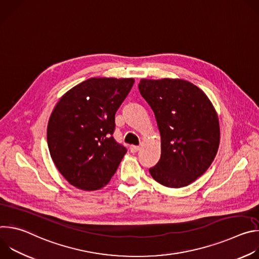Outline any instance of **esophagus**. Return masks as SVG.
<instances>
[{
    "instance_id": "obj_1",
    "label": "esophagus",
    "mask_w": 259,
    "mask_h": 259,
    "mask_svg": "<svg viewBox=\"0 0 259 259\" xmlns=\"http://www.w3.org/2000/svg\"><path fill=\"white\" fill-rule=\"evenodd\" d=\"M139 149H140V147L138 145H131L130 146V152L131 153H136V152L139 151Z\"/></svg>"
}]
</instances>
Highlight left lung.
<instances>
[{
	"instance_id": "obj_1",
	"label": "left lung",
	"mask_w": 259,
	"mask_h": 259,
	"mask_svg": "<svg viewBox=\"0 0 259 259\" xmlns=\"http://www.w3.org/2000/svg\"><path fill=\"white\" fill-rule=\"evenodd\" d=\"M138 88L161 134V159L150 169L152 177L167 188L189 186L207 171L218 151L213 104L199 87L181 79H141Z\"/></svg>"
}]
</instances>
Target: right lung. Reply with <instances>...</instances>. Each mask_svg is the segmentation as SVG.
Listing matches in <instances>:
<instances>
[{
	"label": "right lung",
	"mask_w": 259,
	"mask_h": 259,
	"mask_svg": "<svg viewBox=\"0 0 259 259\" xmlns=\"http://www.w3.org/2000/svg\"><path fill=\"white\" fill-rule=\"evenodd\" d=\"M134 79L91 78L57 102L47 127L51 158L77 189L96 191L107 184L127 153L114 139L115 115Z\"/></svg>",
	"instance_id": "right-lung-1"
}]
</instances>
